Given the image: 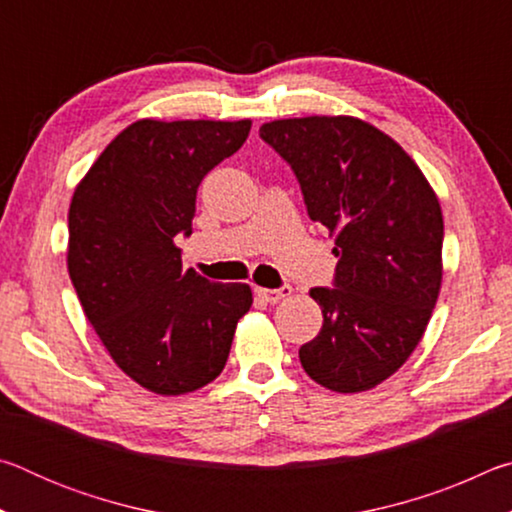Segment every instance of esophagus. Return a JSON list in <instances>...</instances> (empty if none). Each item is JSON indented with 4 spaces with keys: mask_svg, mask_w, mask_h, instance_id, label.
<instances>
[{
    "mask_svg": "<svg viewBox=\"0 0 512 512\" xmlns=\"http://www.w3.org/2000/svg\"><path fill=\"white\" fill-rule=\"evenodd\" d=\"M291 287L289 284H284V287H280V289H264V287H255V296L259 298V300H264V302H271V305H275V302H280V300H284V298H289L291 296Z\"/></svg>",
    "mask_w": 512,
    "mask_h": 512,
    "instance_id": "obj_1",
    "label": "esophagus"
}]
</instances>
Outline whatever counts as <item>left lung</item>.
Masks as SVG:
<instances>
[{
    "label": "left lung",
    "instance_id": "left-lung-1",
    "mask_svg": "<svg viewBox=\"0 0 512 512\" xmlns=\"http://www.w3.org/2000/svg\"><path fill=\"white\" fill-rule=\"evenodd\" d=\"M259 137L291 164L339 257L334 289L309 291L323 327L300 348L302 368L329 391H370L404 366L436 307L438 196L393 137L357 117L275 119Z\"/></svg>",
    "mask_w": 512,
    "mask_h": 512
}]
</instances>
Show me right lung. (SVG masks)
I'll return each mask as SVG.
<instances>
[{"label": "right lung", "mask_w": 512, "mask_h": 512, "mask_svg": "<svg viewBox=\"0 0 512 512\" xmlns=\"http://www.w3.org/2000/svg\"><path fill=\"white\" fill-rule=\"evenodd\" d=\"M250 119H140L124 128L74 189L67 268L112 361L158 395L198 391L221 375L248 284L183 268L196 192L241 149Z\"/></svg>", "instance_id": "right-lung-1"}]
</instances>
